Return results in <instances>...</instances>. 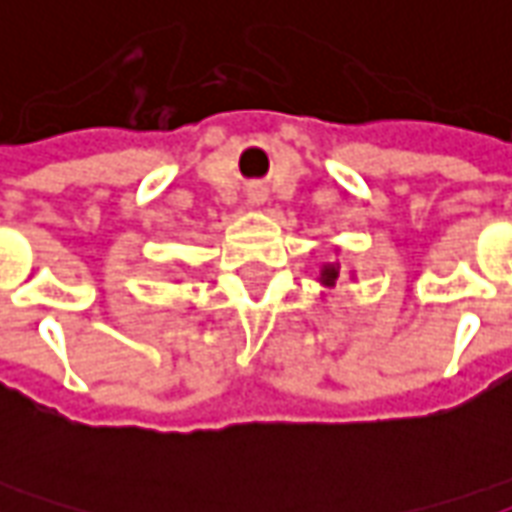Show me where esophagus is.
Segmentation results:
<instances>
[{
    "mask_svg": "<svg viewBox=\"0 0 512 512\" xmlns=\"http://www.w3.org/2000/svg\"><path fill=\"white\" fill-rule=\"evenodd\" d=\"M246 200L252 202V205H260V202L266 200V189H263V186H249V189H246Z\"/></svg>",
    "mask_w": 512,
    "mask_h": 512,
    "instance_id": "1",
    "label": "esophagus"
}]
</instances>
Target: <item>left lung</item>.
<instances>
[{"label": "left lung", "instance_id": "8db88e82", "mask_svg": "<svg viewBox=\"0 0 512 512\" xmlns=\"http://www.w3.org/2000/svg\"><path fill=\"white\" fill-rule=\"evenodd\" d=\"M334 279H337V268L329 266L326 271H323V282H326V285H332Z\"/></svg>", "mask_w": 512, "mask_h": 512}]
</instances>
